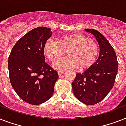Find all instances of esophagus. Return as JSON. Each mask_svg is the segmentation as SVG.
<instances>
[{
	"mask_svg": "<svg viewBox=\"0 0 126 126\" xmlns=\"http://www.w3.org/2000/svg\"><path fill=\"white\" fill-rule=\"evenodd\" d=\"M63 73H64V72H63V71H58V72H57V74H58V75H59V77L63 75Z\"/></svg>",
	"mask_w": 126,
	"mask_h": 126,
	"instance_id": "esophagus-1",
	"label": "esophagus"
}]
</instances>
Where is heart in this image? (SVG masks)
Masks as SVG:
<instances>
[{
    "mask_svg": "<svg viewBox=\"0 0 126 126\" xmlns=\"http://www.w3.org/2000/svg\"><path fill=\"white\" fill-rule=\"evenodd\" d=\"M43 50L46 57L52 63L67 51L69 57L54 63V67L59 70L77 67L82 71L90 69L96 63L99 53L97 43L80 33L62 36L57 38V42L49 39L44 44Z\"/></svg>",
    "mask_w": 126,
    "mask_h": 126,
    "instance_id": "1",
    "label": "heart"
}]
</instances>
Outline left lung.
<instances>
[{"instance_id":"8db88e82","label":"left lung","mask_w":126,"mask_h":126,"mask_svg":"<svg viewBox=\"0 0 126 126\" xmlns=\"http://www.w3.org/2000/svg\"><path fill=\"white\" fill-rule=\"evenodd\" d=\"M92 33L99 45V55L95 65L83 73L76 74L72 82L74 95L80 102L93 105L101 101L114 86L118 72L117 57L107 39L95 29Z\"/></svg>"}]
</instances>
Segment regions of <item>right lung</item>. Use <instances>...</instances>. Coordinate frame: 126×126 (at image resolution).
<instances>
[{"instance_id":"right-lung-1","label":"right lung","mask_w":126,"mask_h":126,"mask_svg":"<svg viewBox=\"0 0 126 126\" xmlns=\"http://www.w3.org/2000/svg\"><path fill=\"white\" fill-rule=\"evenodd\" d=\"M51 29L39 27L22 36L8 57L10 80L19 97L31 105L42 104L53 95L58 75L45 63L44 46Z\"/></svg>"}]
</instances>
